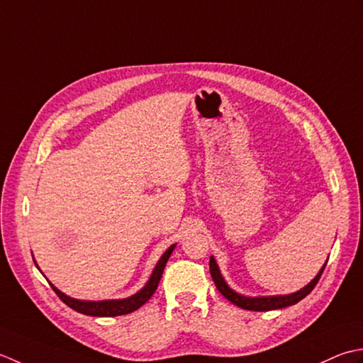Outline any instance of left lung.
Masks as SVG:
<instances>
[{
	"label": "left lung",
	"instance_id": "8db88e82",
	"mask_svg": "<svg viewBox=\"0 0 363 363\" xmlns=\"http://www.w3.org/2000/svg\"><path fill=\"white\" fill-rule=\"evenodd\" d=\"M324 268H326V264L323 266L321 271L318 272V276L312 280V282H310L307 286L302 288V290H299L298 293H293V294H288V296H269V298H246V296H241L238 293H235L232 288H228V285L224 282L223 276H220L219 268H218L216 262H214V258L213 257L210 258V274H211L213 282H214V285H216L219 293L223 294L224 298L230 301L232 304L238 306L244 310H254V312H268V310L284 308V307L296 304V302H299L301 299H304L306 296L316 286L318 280H320Z\"/></svg>",
	"mask_w": 363,
	"mask_h": 363
}]
</instances>
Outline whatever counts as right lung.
<instances>
[{
  "instance_id": "1",
  "label": "right lung",
  "mask_w": 363,
  "mask_h": 363,
  "mask_svg": "<svg viewBox=\"0 0 363 363\" xmlns=\"http://www.w3.org/2000/svg\"><path fill=\"white\" fill-rule=\"evenodd\" d=\"M175 246L169 247L164 255L160 258L158 264L155 266L153 269V274L150 277L149 282L147 285L140 290L139 293H136L135 296H131V298L127 299H121V301H100V302H89V301H78V299H72L69 296H65L64 293H61L57 290L56 286L51 285L53 288L55 293L57 294V298L61 299L65 306H69L70 308L77 310L78 313H83V315H89V316H119V315H127L135 312L139 307H143L147 301H149L153 293L157 291L158 284L161 280L162 276V271H164V266L169 260V257H171L172 250ZM35 263V262H34Z\"/></svg>"
}]
</instances>
